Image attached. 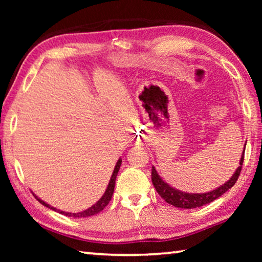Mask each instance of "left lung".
<instances>
[{"mask_svg": "<svg viewBox=\"0 0 262 262\" xmlns=\"http://www.w3.org/2000/svg\"><path fill=\"white\" fill-rule=\"evenodd\" d=\"M247 142V140H246ZM246 142L244 144V150L241 157V161H239V166L236 168L234 173L231 176L228 181H225L223 185H221L220 187H217L209 192L206 193H187L183 192V190H179L172 186L168 185L162 179V177L158 174L156 168L152 166L151 168V180L152 184L156 188L157 193L161 195V196L165 200L167 203L174 206L177 208H183V209H193V208L202 207L207 205V203H210L216 199H219L221 195H223L227 190H229L232 186L236 184L239 174H241L242 171V165L244 162V154H245V148H246Z\"/></svg>", "mask_w": 262, "mask_h": 262, "instance_id": "left-lung-1", "label": "left lung"}]
</instances>
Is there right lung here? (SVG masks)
<instances>
[{
	"mask_svg": "<svg viewBox=\"0 0 262 262\" xmlns=\"http://www.w3.org/2000/svg\"><path fill=\"white\" fill-rule=\"evenodd\" d=\"M121 163H122V159L119 158L117 164H115L113 173H112V176H111V179L108 181L107 187H106V189H105V193L101 195V198L95 203V205H92L90 208H88V209H85V210H82V211H78V212H67V211L56 209V208L52 207L51 205H48V203H46L45 201L41 200V199L39 198V196H37V195H35L34 193H33V195H34V198L37 199V200L41 203V205H43V206L47 207V208H50V209H52V210L60 212V214H62V215H66V216H68V217H75V219H81V217L94 216V215L98 214V212H100L101 210H103L104 208L108 205V202L111 201V199H112V195H113V192H114V187H115V179H117V176H118L119 168H120V166H121Z\"/></svg>",
	"mask_w": 262,
	"mask_h": 262,
	"instance_id": "obj_1",
	"label": "right lung"
}]
</instances>
